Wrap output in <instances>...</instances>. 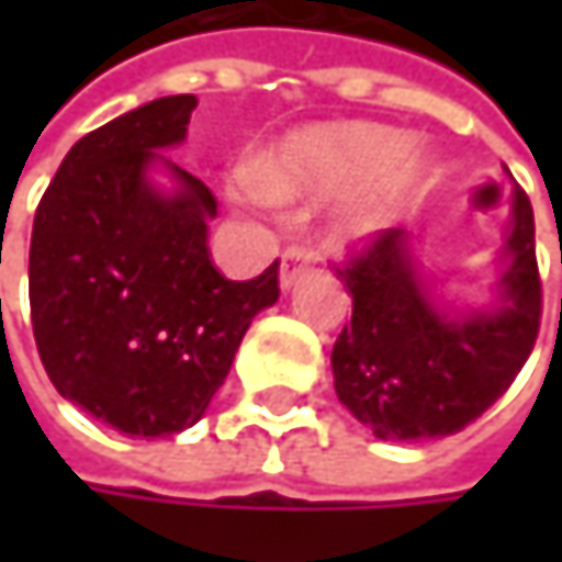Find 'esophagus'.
Wrapping results in <instances>:
<instances>
[{"label": "esophagus", "instance_id": "obj_1", "mask_svg": "<svg viewBox=\"0 0 562 562\" xmlns=\"http://www.w3.org/2000/svg\"><path fill=\"white\" fill-rule=\"evenodd\" d=\"M305 260H312V250H305V247H289L285 254H282V263H280V285L282 289H289L295 277H299V270H302V263Z\"/></svg>", "mask_w": 562, "mask_h": 562}]
</instances>
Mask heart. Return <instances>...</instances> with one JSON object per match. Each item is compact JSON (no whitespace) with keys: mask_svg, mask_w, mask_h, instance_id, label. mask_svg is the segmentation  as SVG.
I'll list each match as a JSON object with an SVG mask.
<instances>
[{"mask_svg":"<svg viewBox=\"0 0 562 562\" xmlns=\"http://www.w3.org/2000/svg\"><path fill=\"white\" fill-rule=\"evenodd\" d=\"M409 139L396 130L351 123L312 130L289 139L260 171L240 175V191L247 198H305V194H341L384 175V181L351 201L335 224V237L358 240L378 231L393 211L419 191L426 178V159L405 156Z\"/></svg>","mask_w":562,"mask_h":562,"instance_id":"1","label":"heart"}]
</instances>
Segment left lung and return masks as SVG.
<instances>
[{
  "label": "left lung",
  "mask_w": 562,
  "mask_h": 562,
  "mask_svg": "<svg viewBox=\"0 0 562 562\" xmlns=\"http://www.w3.org/2000/svg\"><path fill=\"white\" fill-rule=\"evenodd\" d=\"M505 250L502 305L446 318L413 273L403 227L348 247L338 277L351 292V325L331 348L335 393L378 439L452 436L514 384L543 312L533 207L524 188H514Z\"/></svg>",
  "instance_id": "1"
}]
</instances>
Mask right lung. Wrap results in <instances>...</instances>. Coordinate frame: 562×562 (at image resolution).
Here are the masks:
<instances>
[{
    "mask_svg": "<svg viewBox=\"0 0 562 562\" xmlns=\"http://www.w3.org/2000/svg\"><path fill=\"white\" fill-rule=\"evenodd\" d=\"M194 93L159 97L64 156L32 227L29 302L57 393L126 436L194 426L257 312L280 299V260L257 280L217 273L211 188L156 149L184 139ZM169 165L179 191L148 184Z\"/></svg>",
    "mask_w": 562,
    "mask_h": 562,
    "instance_id": "obj_1",
    "label": "right lung"
}]
</instances>
